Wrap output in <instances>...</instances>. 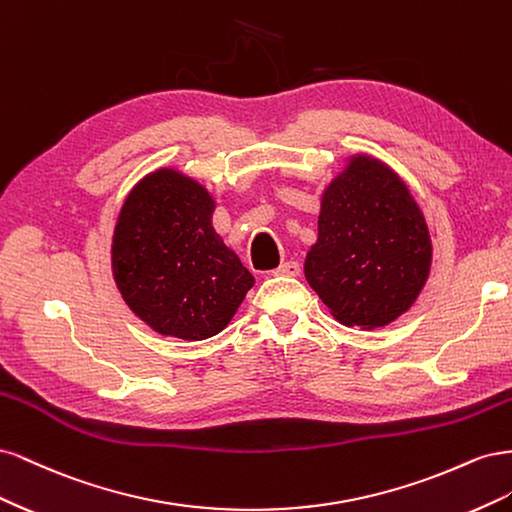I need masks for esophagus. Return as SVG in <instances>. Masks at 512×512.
I'll return each mask as SVG.
<instances>
[{
    "instance_id": "obj_1",
    "label": "esophagus",
    "mask_w": 512,
    "mask_h": 512,
    "mask_svg": "<svg viewBox=\"0 0 512 512\" xmlns=\"http://www.w3.org/2000/svg\"><path fill=\"white\" fill-rule=\"evenodd\" d=\"M299 273H301V267H299V262H294V260L284 262V265H280L273 271V275H286V277H297Z\"/></svg>"
}]
</instances>
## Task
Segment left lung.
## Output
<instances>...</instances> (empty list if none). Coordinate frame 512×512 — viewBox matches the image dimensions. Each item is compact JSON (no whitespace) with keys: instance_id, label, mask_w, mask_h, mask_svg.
Wrapping results in <instances>:
<instances>
[{"instance_id":"8db88e82","label":"left lung","mask_w":512,"mask_h":512,"mask_svg":"<svg viewBox=\"0 0 512 512\" xmlns=\"http://www.w3.org/2000/svg\"><path fill=\"white\" fill-rule=\"evenodd\" d=\"M431 267L421 209L395 170L352 156L322 194L305 280L335 320L378 329L406 314Z\"/></svg>"}]
</instances>
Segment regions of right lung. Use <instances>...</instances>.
<instances>
[{
  "mask_svg": "<svg viewBox=\"0 0 512 512\" xmlns=\"http://www.w3.org/2000/svg\"><path fill=\"white\" fill-rule=\"evenodd\" d=\"M213 211V196L175 168L138 181L119 211L115 284L160 335L188 342L218 335L254 286V275L215 232Z\"/></svg>",
  "mask_w": 512,
  "mask_h": 512,
  "instance_id": "right-lung-1",
  "label": "right lung"
}]
</instances>
